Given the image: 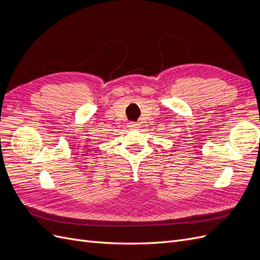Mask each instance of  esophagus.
Wrapping results in <instances>:
<instances>
[{"label": "esophagus", "instance_id": "1", "mask_svg": "<svg viewBox=\"0 0 260 260\" xmlns=\"http://www.w3.org/2000/svg\"><path fill=\"white\" fill-rule=\"evenodd\" d=\"M129 127L131 128V129H137V128H139V123H137V122H130L129 123Z\"/></svg>", "mask_w": 260, "mask_h": 260}]
</instances>
